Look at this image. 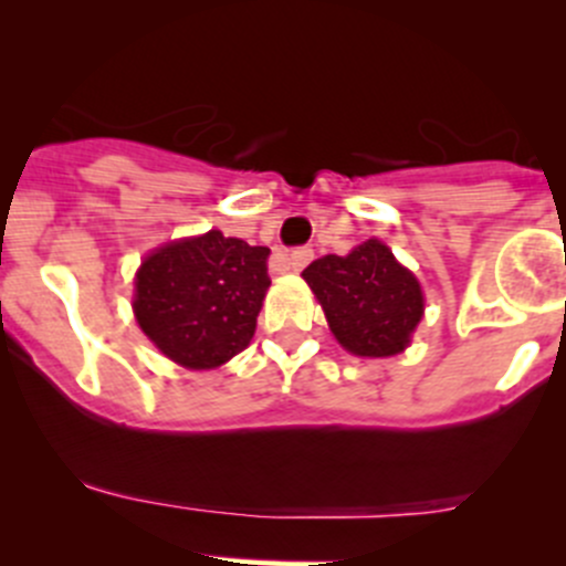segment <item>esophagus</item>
<instances>
[{
    "label": "esophagus",
    "instance_id": "1",
    "mask_svg": "<svg viewBox=\"0 0 566 566\" xmlns=\"http://www.w3.org/2000/svg\"><path fill=\"white\" fill-rule=\"evenodd\" d=\"M311 261H314V250H311V247H297V250H292V255H289V269H305Z\"/></svg>",
    "mask_w": 566,
    "mask_h": 566
}]
</instances>
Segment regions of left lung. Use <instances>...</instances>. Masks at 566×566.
<instances>
[{
	"instance_id": "left-lung-1",
	"label": "left lung",
	"mask_w": 566,
	"mask_h": 566,
	"mask_svg": "<svg viewBox=\"0 0 566 566\" xmlns=\"http://www.w3.org/2000/svg\"><path fill=\"white\" fill-rule=\"evenodd\" d=\"M322 303L333 336L364 358H386L406 349L422 319V289L378 239L349 255H325L303 272Z\"/></svg>"
}]
</instances>
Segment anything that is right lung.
Wrapping results in <instances>:
<instances>
[{
    "instance_id": "add662e5",
    "label": "right lung",
    "mask_w": 566,
    "mask_h": 566,
    "mask_svg": "<svg viewBox=\"0 0 566 566\" xmlns=\"http://www.w3.org/2000/svg\"><path fill=\"white\" fill-rule=\"evenodd\" d=\"M269 250L211 230L155 250L136 277V319L188 369H211L250 344L269 289Z\"/></svg>"
}]
</instances>
